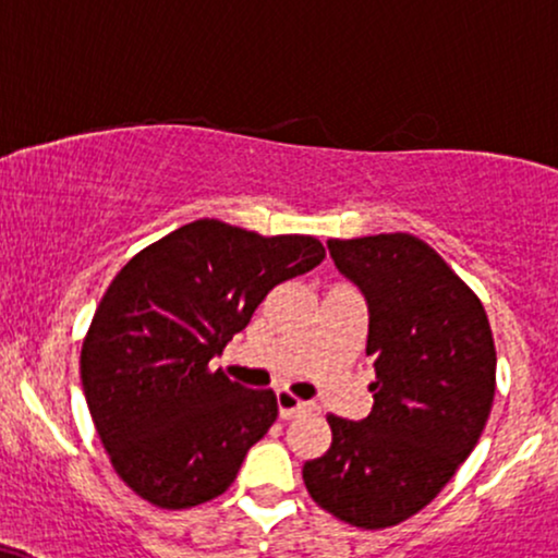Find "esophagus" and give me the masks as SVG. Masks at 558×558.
I'll list each match as a JSON object with an SVG mask.
<instances>
[{"mask_svg":"<svg viewBox=\"0 0 558 558\" xmlns=\"http://www.w3.org/2000/svg\"><path fill=\"white\" fill-rule=\"evenodd\" d=\"M278 408H280V418H293V415L308 411L312 405H308V402H304V400H299L296 395L280 389V392H278Z\"/></svg>","mask_w":558,"mask_h":558,"instance_id":"esophagus-1","label":"esophagus"}]
</instances>
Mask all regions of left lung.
<instances>
[{"label":"left lung","mask_w":558,"mask_h":558,"mask_svg":"<svg viewBox=\"0 0 558 558\" xmlns=\"http://www.w3.org/2000/svg\"><path fill=\"white\" fill-rule=\"evenodd\" d=\"M327 250L366 299L377 381L364 421L327 415L332 445L306 462L304 483L338 520L379 530L421 512L478 445L494 338L478 296L411 233L330 239Z\"/></svg>","instance_id":"1"}]
</instances>
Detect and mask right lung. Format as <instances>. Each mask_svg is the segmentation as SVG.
Instances as JSON below:
<instances>
[{"instance_id": "add662e5", "label": "right lung", "mask_w": 558, "mask_h": 558, "mask_svg": "<svg viewBox=\"0 0 558 558\" xmlns=\"http://www.w3.org/2000/svg\"><path fill=\"white\" fill-rule=\"evenodd\" d=\"M325 259L314 236H259L220 220L177 228L126 262L80 353L93 424L113 471L160 509L215 499L278 418L272 389L210 359L283 280Z\"/></svg>"}]
</instances>
